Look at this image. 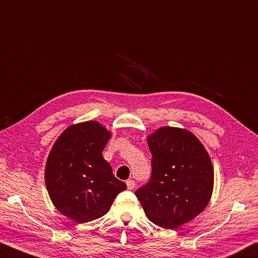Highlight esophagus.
<instances>
[{"mask_svg": "<svg viewBox=\"0 0 258 258\" xmlns=\"http://www.w3.org/2000/svg\"><path fill=\"white\" fill-rule=\"evenodd\" d=\"M125 183H126V188H128L129 190H133V189H135V187H136V182H135L132 179L126 180Z\"/></svg>", "mask_w": 258, "mask_h": 258, "instance_id": "34e87169", "label": "esophagus"}]
</instances>
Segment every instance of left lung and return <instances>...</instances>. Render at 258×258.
Returning a JSON list of instances; mask_svg holds the SVG:
<instances>
[{
	"label": "left lung",
	"mask_w": 258,
	"mask_h": 258,
	"mask_svg": "<svg viewBox=\"0 0 258 258\" xmlns=\"http://www.w3.org/2000/svg\"><path fill=\"white\" fill-rule=\"evenodd\" d=\"M147 143L153 156L152 177L135 195L151 222L177 229L209 204L214 187L211 157L187 129L162 126L147 137Z\"/></svg>",
	"instance_id": "1"
}]
</instances>
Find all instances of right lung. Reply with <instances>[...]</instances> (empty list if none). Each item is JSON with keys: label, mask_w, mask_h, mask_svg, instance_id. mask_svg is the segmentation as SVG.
Wrapping results in <instances>:
<instances>
[{"label": "right lung", "mask_w": 258, "mask_h": 258, "mask_svg": "<svg viewBox=\"0 0 258 258\" xmlns=\"http://www.w3.org/2000/svg\"><path fill=\"white\" fill-rule=\"evenodd\" d=\"M111 133L97 121L71 124L54 143L45 165V184L53 205L77 223L99 219L126 188L102 152Z\"/></svg>", "instance_id": "add662e5"}]
</instances>
